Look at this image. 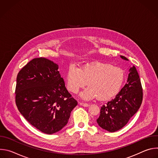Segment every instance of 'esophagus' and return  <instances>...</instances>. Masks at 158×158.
<instances>
[{
  "label": "esophagus",
  "instance_id": "esophagus-1",
  "mask_svg": "<svg viewBox=\"0 0 158 158\" xmlns=\"http://www.w3.org/2000/svg\"><path fill=\"white\" fill-rule=\"evenodd\" d=\"M79 104L84 106V107H88L89 105L87 103H84V102H79Z\"/></svg>",
  "mask_w": 158,
  "mask_h": 158
}]
</instances>
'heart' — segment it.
<instances>
[{
    "label": "heart",
    "mask_w": 158,
    "mask_h": 158,
    "mask_svg": "<svg viewBox=\"0 0 158 158\" xmlns=\"http://www.w3.org/2000/svg\"><path fill=\"white\" fill-rule=\"evenodd\" d=\"M125 77L124 71L119 67L94 62L80 69L71 65L67 72L66 84L69 91L77 93L87 83L89 86L81 94L82 99L89 100L98 97L101 100H107L119 93Z\"/></svg>",
    "instance_id": "1"
}]
</instances>
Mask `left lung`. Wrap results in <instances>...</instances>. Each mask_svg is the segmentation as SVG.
I'll return each mask as SVG.
<instances>
[{
    "mask_svg": "<svg viewBox=\"0 0 158 158\" xmlns=\"http://www.w3.org/2000/svg\"><path fill=\"white\" fill-rule=\"evenodd\" d=\"M126 60V57L121 56ZM127 83L116 98L101 108L96 120L102 129L113 132L123 128L137 112L143 101V88L138 73L134 65L129 70Z\"/></svg>",
    "mask_w": 158,
    "mask_h": 158,
    "instance_id": "obj_1",
    "label": "left lung"
}]
</instances>
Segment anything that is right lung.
<instances>
[{"mask_svg":"<svg viewBox=\"0 0 158 158\" xmlns=\"http://www.w3.org/2000/svg\"><path fill=\"white\" fill-rule=\"evenodd\" d=\"M58 69L53 61L35 58L17 76L15 93L18 110L31 125L48 134L62 129L77 105Z\"/></svg>","mask_w":158,"mask_h":158,"instance_id":"obj_1","label":"right lung"}]
</instances>
